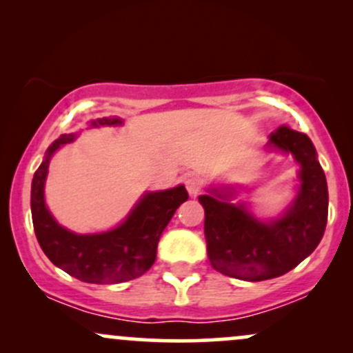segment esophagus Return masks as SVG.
Masks as SVG:
<instances>
[{
    "label": "esophagus",
    "mask_w": 353,
    "mask_h": 353,
    "mask_svg": "<svg viewBox=\"0 0 353 353\" xmlns=\"http://www.w3.org/2000/svg\"><path fill=\"white\" fill-rule=\"evenodd\" d=\"M185 189H188L190 196H197L202 189V182L197 179L196 176H189L188 179H185Z\"/></svg>",
    "instance_id": "34e87169"
}]
</instances>
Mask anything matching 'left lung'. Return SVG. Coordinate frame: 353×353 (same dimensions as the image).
Masks as SVG:
<instances>
[{
  "instance_id": "obj_1",
  "label": "left lung",
  "mask_w": 353,
  "mask_h": 353,
  "mask_svg": "<svg viewBox=\"0 0 353 353\" xmlns=\"http://www.w3.org/2000/svg\"><path fill=\"white\" fill-rule=\"evenodd\" d=\"M269 145L290 152L301 164L302 184L282 217L257 221L244 204H230L229 194L219 190L199 197L210 265L241 281H269L287 274L314 252L325 232L329 190L312 141L303 132L281 125L270 134Z\"/></svg>"
}]
</instances>
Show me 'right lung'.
I'll return each mask as SVG.
<instances>
[{"label":"right lung","instance_id":"obj_1","mask_svg":"<svg viewBox=\"0 0 353 353\" xmlns=\"http://www.w3.org/2000/svg\"><path fill=\"white\" fill-rule=\"evenodd\" d=\"M119 117H103L91 125H114ZM76 134H63L48 149L31 184V214L34 234L48 259L64 272L89 283H119L141 277L156 261L157 242L176 209L189 199L184 185L144 194L128 219L101 234L70 232L61 228L44 204V181L51 156Z\"/></svg>","mask_w":353,"mask_h":353}]
</instances>
